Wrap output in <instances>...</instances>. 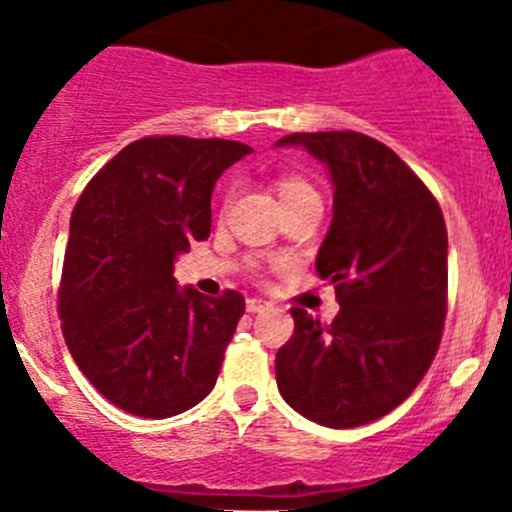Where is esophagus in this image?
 <instances>
[{
    "mask_svg": "<svg viewBox=\"0 0 512 512\" xmlns=\"http://www.w3.org/2000/svg\"><path fill=\"white\" fill-rule=\"evenodd\" d=\"M270 308V303H265V300L260 298H250L247 300V313H262V310Z\"/></svg>",
    "mask_w": 512,
    "mask_h": 512,
    "instance_id": "1",
    "label": "esophagus"
}]
</instances>
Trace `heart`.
Listing matches in <instances>:
<instances>
[{
    "label": "heart",
    "mask_w": 512,
    "mask_h": 512,
    "mask_svg": "<svg viewBox=\"0 0 512 512\" xmlns=\"http://www.w3.org/2000/svg\"><path fill=\"white\" fill-rule=\"evenodd\" d=\"M275 186H278L280 202H288V199H298V197H318L313 186H310L305 179H300V176H280Z\"/></svg>",
    "instance_id": "b5f03b06"
}]
</instances>
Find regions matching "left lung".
<instances>
[{"label":"left lung","mask_w":512,"mask_h":512,"mask_svg":"<svg viewBox=\"0 0 512 512\" xmlns=\"http://www.w3.org/2000/svg\"><path fill=\"white\" fill-rule=\"evenodd\" d=\"M333 181V219L315 270L341 310L321 326L293 308L275 379L298 414L351 429L384 417L427 374L447 315V227L432 191L389 146L356 131L290 133Z\"/></svg>","instance_id":"1"}]
</instances>
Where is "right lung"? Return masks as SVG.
I'll return each mask as SVG.
<instances>
[{
  "instance_id": "1",
  "label": "right lung",
  "mask_w": 512,
  "mask_h": 512,
  "mask_svg": "<svg viewBox=\"0 0 512 512\" xmlns=\"http://www.w3.org/2000/svg\"><path fill=\"white\" fill-rule=\"evenodd\" d=\"M250 151L224 138H141L75 204L60 283L62 336L90 384L123 412L174 417L217 384L245 298L179 288L174 262L189 242L207 240L214 184Z\"/></svg>"
}]
</instances>
